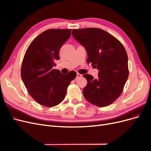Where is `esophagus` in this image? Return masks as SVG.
I'll return each instance as SVG.
<instances>
[{
	"mask_svg": "<svg viewBox=\"0 0 151 151\" xmlns=\"http://www.w3.org/2000/svg\"><path fill=\"white\" fill-rule=\"evenodd\" d=\"M81 76H82L81 74H79V73H77V76H76V78H79V77H81Z\"/></svg>",
	"mask_w": 151,
	"mask_h": 151,
	"instance_id": "obj_1",
	"label": "esophagus"
}]
</instances>
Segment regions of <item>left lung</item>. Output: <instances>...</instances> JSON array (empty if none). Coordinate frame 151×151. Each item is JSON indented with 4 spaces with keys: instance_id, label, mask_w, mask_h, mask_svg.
<instances>
[{
    "instance_id": "left-lung-1",
    "label": "left lung",
    "mask_w": 151,
    "mask_h": 151,
    "mask_svg": "<svg viewBox=\"0 0 151 151\" xmlns=\"http://www.w3.org/2000/svg\"><path fill=\"white\" fill-rule=\"evenodd\" d=\"M75 40L85 48L88 58L99 70L98 77L83 76L88 84L83 89L87 101L99 107L111 104L120 96L129 77L128 56L119 40L99 28L72 29Z\"/></svg>"
}]
</instances>
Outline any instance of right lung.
<instances>
[{
	"instance_id": "1",
	"label": "right lung",
	"mask_w": 151,
	"mask_h": 151,
	"mask_svg": "<svg viewBox=\"0 0 151 151\" xmlns=\"http://www.w3.org/2000/svg\"><path fill=\"white\" fill-rule=\"evenodd\" d=\"M71 29H50L35 38L27 49L21 66V78L35 101L53 107L64 99L67 89L76 73L63 74L53 69L60 59L59 50L71 35Z\"/></svg>"
}]
</instances>
